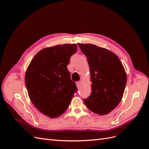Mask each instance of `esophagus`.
I'll return each mask as SVG.
<instances>
[{
    "label": "esophagus",
    "instance_id": "34e87169",
    "mask_svg": "<svg viewBox=\"0 0 149 149\" xmlns=\"http://www.w3.org/2000/svg\"><path fill=\"white\" fill-rule=\"evenodd\" d=\"M80 84H81V81H79L76 82V86H77L78 88L80 86Z\"/></svg>",
    "mask_w": 149,
    "mask_h": 149
}]
</instances>
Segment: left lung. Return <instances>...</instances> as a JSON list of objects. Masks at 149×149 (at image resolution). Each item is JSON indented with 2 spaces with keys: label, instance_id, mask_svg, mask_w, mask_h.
Returning <instances> with one entry per match:
<instances>
[{
  "label": "left lung",
  "instance_id": "8db88e82",
  "mask_svg": "<svg viewBox=\"0 0 149 149\" xmlns=\"http://www.w3.org/2000/svg\"><path fill=\"white\" fill-rule=\"evenodd\" d=\"M87 58L91 74V93L84 100L94 113L106 115L120 102L127 83V75L118 56L109 49L93 44L78 43Z\"/></svg>",
  "mask_w": 149,
  "mask_h": 149
}]
</instances>
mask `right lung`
Segmentation results:
<instances>
[{
	"mask_svg": "<svg viewBox=\"0 0 149 149\" xmlns=\"http://www.w3.org/2000/svg\"><path fill=\"white\" fill-rule=\"evenodd\" d=\"M76 51V44L45 48L37 53L26 69L25 81L30 100L39 111L51 118L64 113L77 91L67 68Z\"/></svg>",
	"mask_w": 149,
	"mask_h": 149,
	"instance_id": "1",
	"label": "right lung"
}]
</instances>
